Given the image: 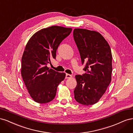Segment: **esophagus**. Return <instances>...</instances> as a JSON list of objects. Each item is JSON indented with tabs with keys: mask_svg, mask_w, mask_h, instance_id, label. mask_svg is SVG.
<instances>
[{
	"mask_svg": "<svg viewBox=\"0 0 133 133\" xmlns=\"http://www.w3.org/2000/svg\"><path fill=\"white\" fill-rule=\"evenodd\" d=\"M72 77V75H70V74H66V76H65V78L66 79H70Z\"/></svg>",
	"mask_w": 133,
	"mask_h": 133,
	"instance_id": "1",
	"label": "esophagus"
}]
</instances>
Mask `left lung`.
Wrapping results in <instances>:
<instances>
[{"mask_svg":"<svg viewBox=\"0 0 133 133\" xmlns=\"http://www.w3.org/2000/svg\"><path fill=\"white\" fill-rule=\"evenodd\" d=\"M73 37L82 63H86L83 75H76L74 98L84 105L97 103L111 80L112 54L108 43L99 32L75 28Z\"/></svg>","mask_w":133,"mask_h":133,"instance_id":"1","label":"left lung"}]
</instances>
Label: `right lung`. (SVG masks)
Returning <instances> with one entry per match:
<instances>
[{"label": "right lung", "instance_id": "add662e5", "mask_svg": "<svg viewBox=\"0 0 133 133\" xmlns=\"http://www.w3.org/2000/svg\"><path fill=\"white\" fill-rule=\"evenodd\" d=\"M71 28L51 26L36 32L28 41L22 58L21 74L34 101L45 104L53 100L65 73L47 66L56 58L60 43L69 35Z\"/></svg>", "mask_w": 133, "mask_h": 133}]
</instances>
